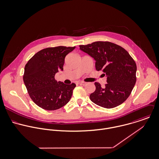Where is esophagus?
<instances>
[{
  "instance_id": "obj_1",
  "label": "esophagus",
  "mask_w": 159,
  "mask_h": 159,
  "mask_svg": "<svg viewBox=\"0 0 159 159\" xmlns=\"http://www.w3.org/2000/svg\"><path fill=\"white\" fill-rule=\"evenodd\" d=\"M85 82H77V84H79V85H85Z\"/></svg>"
}]
</instances>
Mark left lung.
Masks as SVG:
<instances>
[{
	"label": "left lung",
	"instance_id": "obj_1",
	"mask_svg": "<svg viewBox=\"0 0 159 159\" xmlns=\"http://www.w3.org/2000/svg\"><path fill=\"white\" fill-rule=\"evenodd\" d=\"M79 47L95 60L96 70H102L107 77V84L104 88L95 83L96 90L90 95L91 101L107 109L122 104L136 81V64L127 50L114 43L102 41Z\"/></svg>",
	"mask_w": 159,
	"mask_h": 159
}]
</instances>
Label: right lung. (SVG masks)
<instances>
[{"instance_id":"add662e5","label":"right lung","mask_w":159,"mask_h":159,"mask_svg":"<svg viewBox=\"0 0 159 159\" xmlns=\"http://www.w3.org/2000/svg\"><path fill=\"white\" fill-rule=\"evenodd\" d=\"M75 48L59 46L43 49L26 64L23 81L30 96L40 107L48 111L57 110L71 98L75 84L57 82L55 75L59 70H63L66 56Z\"/></svg>"}]
</instances>
